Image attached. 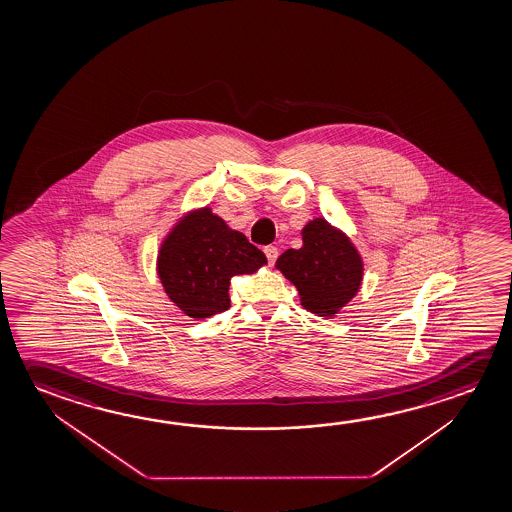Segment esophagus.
Instances as JSON below:
<instances>
[{
    "instance_id": "1",
    "label": "esophagus",
    "mask_w": 512,
    "mask_h": 512,
    "mask_svg": "<svg viewBox=\"0 0 512 512\" xmlns=\"http://www.w3.org/2000/svg\"><path fill=\"white\" fill-rule=\"evenodd\" d=\"M264 253H266V257H268L269 266H273L278 257L277 246H266V248H264Z\"/></svg>"
}]
</instances>
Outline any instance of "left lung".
<instances>
[{
	"label": "left lung",
	"mask_w": 512,
	"mask_h": 512,
	"mask_svg": "<svg viewBox=\"0 0 512 512\" xmlns=\"http://www.w3.org/2000/svg\"><path fill=\"white\" fill-rule=\"evenodd\" d=\"M302 235V248L282 253L277 269L296 285L305 309L332 318L361 287V255L341 230L323 218L309 221Z\"/></svg>",
	"instance_id": "left-lung-1"
}]
</instances>
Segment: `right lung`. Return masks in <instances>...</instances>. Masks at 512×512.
<instances>
[{
  "mask_svg": "<svg viewBox=\"0 0 512 512\" xmlns=\"http://www.w3.org/2000/svg\"><path fill=\"white\" fill-rule=\"evenodd\" d=\"M268 262L246 235L209 207L176 223L160 246L157 271L164 291L185 316L205 319L230 307V280Z\"/></svg>",
  "mask_w": 512,
  "mask_h": 512,
  "instance_id": "obj_1",
  "label": "right lung"
}]
</instances>
